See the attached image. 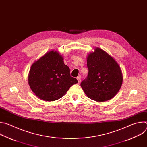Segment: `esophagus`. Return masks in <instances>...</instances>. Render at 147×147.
I'll return each instance as SVG.
<instances>
[{
	"mask_svg": "<svg viewBox=\"0 0 147 147\" xmlns=\"http://www.w3.org/2000/svg\"><path fill=\"white\" fill-rule=\"evenodd\" d=\"M77 80H78V83H80V82H81V76H78V77H77Z\"/></svg>",
	"mask_w": 147,
	"mask_h": 147,
	"instance_id": "obj_1",
	"label": "esophagus"
}]
</instances>
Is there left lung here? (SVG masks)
I'll return each instance as SVG.
<instances>
[{"label": "left lung", "instance_id": "8db88e82", "mask_svg": "<svg viewBox=\"0 0 147 147\" xmlns=\"http://www.w3.org/2000/svg\"><path fill=\"white\" fill-rule=\"evenodd\" d=\"M87 68L88 74L80 84L87 96L97 102L114 97L123 81L121 69L115 59L98 48L88 56Z\"/></svg>", "mask_w": 147, "mask_h": 147}]
</instances>
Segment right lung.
I'll return each mask as SVG.
<instances>
[{
  "mask_svg": "<svg viewBox=\"0 0 147 147\" xmlns=\"http://www.w3.org/2000/svg\"><path fill=\"white\" fill-rule=\"evenodd\" d=\"M77 82L70 76V70L65 65L63 58L56 51L48 52L34 63L28 76L33 92L46 101L60 99Z\"/></svg>",
  "mask_w": 147,
  "mask_h": 147,
  "instance_id": "add662e5",
  "label": "right lung"
}]
</instances>
